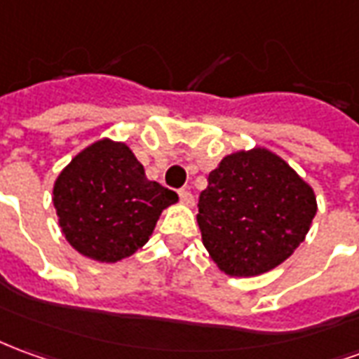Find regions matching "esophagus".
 I'll return each mask as SVG.
<instances>
[{"mask_svg":"<svg viewBox=\"0 0 359 359\" xmlns=\"http://www.w3.org/2000/svg\"><path fill=\"white\" fill-rule=\"evenodd\" d=\"M179 196H180V200H182V204L194 205V196H192V192H190L188 188H180Z\"/></svg>","mask_w":359,"mask_h":359,"instance_id":"obj_1","label":"esophagus"}]
</instances>
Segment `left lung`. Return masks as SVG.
<instances>
[{
	"label": "left lung",
	"mask_w": 359,
	"mask_h": 359,
	"mask_svg": "<svg viewBox=\"0 0 359 359\" xmlns=\"http://www.w3.org/2000/svg\"><path fill=\"white\" fill-rule=\"evenodd\" d=\"M317 196L309 182L266 147L225 155L198 200L202 243L227 276L280 266L309 233Z\"/></svg>",
	"instance_id": "8db88e82"
}]
</instances>
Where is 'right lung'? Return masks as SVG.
Instances as JSON below:
<instances>
[{
    "instance_id": "1",
    "label": "right lung",
    "mask_w": 359,
    "mask_h": 359,
    "mask_svg": "<svg viewBox=\"0 0 359 359\" xmlns=\"http://www.w3.org/2000/svg\"><path fill=\"white\" fill-rule=\"evenodd\" d=\"M52 202L67 243L83 257L114 264L144 247L179 196L147 179L124 142L102 137L62 169Z\"/></svg>"
}]
</instances>
